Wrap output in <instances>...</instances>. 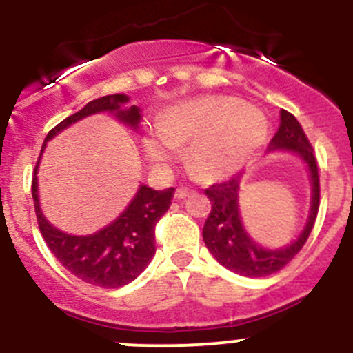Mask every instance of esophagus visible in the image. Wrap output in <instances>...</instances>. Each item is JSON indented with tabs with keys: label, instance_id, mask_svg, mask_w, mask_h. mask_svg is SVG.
Wrapping results in <instances>:
<instances>
[{
	"label": "esophagus",
	"instance_id": "esophagus-1",
	"mask_svg": "<svg viewBox=\"0 0 353 353\" xmlns=\"http://www.w3.org/2000/svg\"><path fill=\"white\" fill-rule=\"evenodd\" d=\"M190 194H193V191L188 190V188H177V190H176V198L177 199H184V198L190 196Z\"/></svg>",
	"mask_w": 353,
	"mask_h": 353
}]
</instances>
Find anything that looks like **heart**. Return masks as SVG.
Wrapping results in <instances>:
<instances>
[{
  "label": "heart",
  "instance_id": "obj_1",
  "mask_svg": "<svg viewBox=\"0 0 353 353\" xmlns=\"http://www.w3.org/2000/svg\"><path fill=\"white\" fill-rule=\"evenodd\" d=\"M268 117L256 105L229 95H205L176 102L163 110L157 130L141 138L155 163H170L181 145H190V162L206 179L239 172L265 145Z\"/></svg>",
  "mask_w": 353,
  "mask_h": 353
}]
</instances>
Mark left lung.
<instances>
[{
	"label": "left lung",
	"instance_id": "8db88e82",
	"mask_svg": "<svg viewBox=\"0 0 353 353\" xmlns=\"http://www.w3.org/2000/svg\"><path fill=\"white\" fill-rule=\"evenodd\" d=\"M268 152L297 155L307 169L311 181L309 215L299 236L282 248H265L245 230L239 210V193L243 174L227 183L213 184L205 191L212 201V212L203 227V241L213 258L237 275L259 279L282 270L304 248L319 208V176L316 157L299 121L287 110H280V124L268 145Z\"/></svg>",
	"mask_w": 353,
	"mask_h": 353
}]
</instances>
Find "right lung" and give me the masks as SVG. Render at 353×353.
<instances>
[{"instance_id":"obj_1","label":"right lung","mask_w":353,"mask_h":353,"mask_svg":"<svg viewBox=\"0 0 353 353\" xmlns=\"http://www.w3.org/2000/svg\"><path fill=\"white\" fill-rule=\"evenodd\" d=\"M128 102H130V97L126 94L105 95V97L88 102L83 109L63 119L58 126L49 131L42 145L41 157L44 154L48 141L58 137L71 124L94 114L109 112L124 126L138 131L141 109L138 105L128 108ZM41 157L37 160L34 179H32V198H34L39 229L56 259L77 279L90 285L116 288L133 282L138 275L145 272L154 258L155 223L169 210L170 199L176 190L167 188V190L157 191L147 184H140L130 205L109 225L87 236H73V234L56 229L42 213L37 179Z\"/></svg>"}]
</instances>
